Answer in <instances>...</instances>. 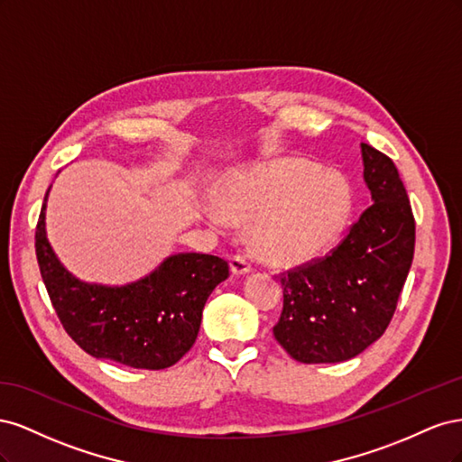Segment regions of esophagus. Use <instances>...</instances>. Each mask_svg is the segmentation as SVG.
<instances>
[{"mask_svg":"<svg viewBox=\"0 0 462 462\" xmlns=\"http://www.w3.org/2000/svg\"><path fill=\"white\" fill-rule=\"evenodd\" d=\"M231 270L235 275H245L248 272H253V265H250V258L245 254H235L231 258Z\"/></svg>","mask_w":462,"mask_h":462,"instance_id":"obj_1","label":"esophagus"}]
</instances>
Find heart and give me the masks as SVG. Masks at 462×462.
Instances as JSON below:
<instances>
[{
  "instance_id": "1",
  "label": "heart",
  "mask_w": 462,
  "mask_h": 462,
  "mask_svg": "<svg viewBox=\"0 0 462 462\" xmlns=\"http://www.w3.org/2000/svg\"><path fill=\"white\" fill-rule=\"evenodd\" d=\"M221 205L206 217L226 227L229 216L253 219L250 239L268 262L312 260L337 239L353 212V190L335 173L309 162H273L235 171L223 185Z\"/></svg>"
}]
</instances>
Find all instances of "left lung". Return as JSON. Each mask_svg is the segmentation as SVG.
Instances as JSON below:
<instances>
[{"mask_svg": "<svg viewBox=\"0 0 462 462\" xmlns=\"http://www.w3.org/2000/svg\"><path fill=\"white\" fill-rule=\"evenodd\" d=\"M372 206L337 248L282 275L277 343L304 365L351 360L395 314L414 256V216L395 163L362 143Z\"/></svg>", "mask_w": 462, "mask_h": 462, "instance_id": "obj_1", "label": "left lung"}]
</instances>
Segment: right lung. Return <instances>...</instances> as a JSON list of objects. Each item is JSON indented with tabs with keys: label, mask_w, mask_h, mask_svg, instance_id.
<instances>
[{
	"label": "right lung",
	"mask_w": 462,
	"mask_h": 462,
	"mask_svg": "<svg viewBox=\"0 0 462 462\" xmlns=\"http://www.w3.org/2000/svg\"><path fill=\"white\" fill-rule=\"evenodd\" d=\"M48 194L50 189L36 226V258L65 331L94 358L143 370L173 366L197 341L204 304L229 277V263L212 254L179 253L134 283L80 282L48 241Z\"/></svg>",
	"instance_id": "add662e5"
}]
</instances>
